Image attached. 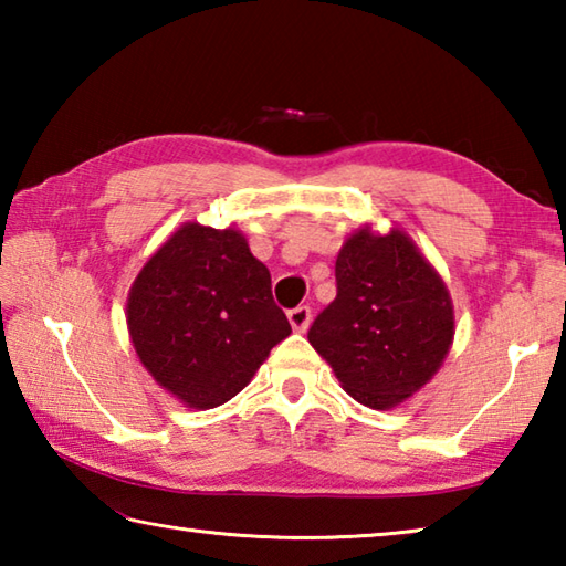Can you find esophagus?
<instances>
[{"mask_svg":"<svg viewBox=\"0 0 566 566\" xmlns=\"http://www.w3.org/2000/svg\"><path fill=\"white\" fill-rule=\"evenodd\" d=\"M286 317H290V324L294 332H304L312 322V310L306 304H300V306H294V310L286 312Z\"/></svg>","mask_w":566,"mask_h":566,"instance_id":"1","label":"esophagus"}]
</instances>
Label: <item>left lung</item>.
Returning a JSON list of instances; mask_svg holds the SVG:
<instances>
[{
	"label": "left lung",
	"mask_w": 566,
	"mask_h": 566,
	"mask_svg": "<svg viewBox=\"0 0 566 566\" xmlns=\"http://www.w3.org/2000/svg\"><path fill=\"white\" fill-rule=\"evenodd\" d=\"M334 274L337 296L306 337L349 397L375 409L395 407L447 357L454 337L447 286L399 229H359L342 247Z\"/></svg>",
	"instance_id": "1"
}]
</instances>
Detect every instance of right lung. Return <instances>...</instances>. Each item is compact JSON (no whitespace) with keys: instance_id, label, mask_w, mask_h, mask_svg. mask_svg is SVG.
<instances>
[{"instance_id":"1","label":"right lung","mask_w":566,"mask_h":566,"mask_svg":"<svg viewBox=\"0 0 566 566\" xmlns=\"http://www.w3.org/2000/svg\"><path fill=\"white\" fill-rule=\"evenodd\" d=\"M127 324L149 375L195 409L239 395L292 332L247 239L197 222L177 229L134 280Z\"/></svg>"}]
</instances>
